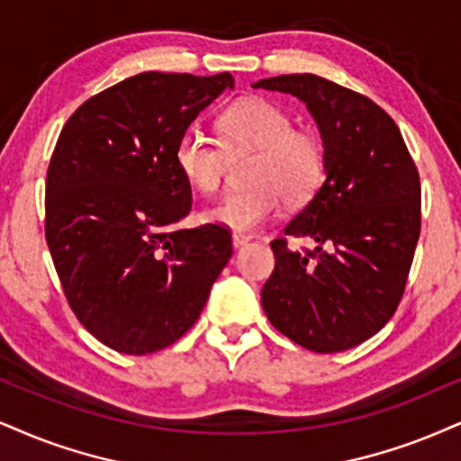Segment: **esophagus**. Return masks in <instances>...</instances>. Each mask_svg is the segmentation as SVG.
<instances>
[{
	"label": "esophagus",
	"mask_w": 461,
	"mask_h": 461,
	"mask_svg": "<svg viewBox=\"0 0 461 461\" xmlns=\"http://www.w3.org/2000/svg\"><path fill=\"white\" fill-rule=\"evenodd\" d=\"M252 240H254V235H246V232H232V246L235 248H243Z\"/></svg>",
	"instance_id": "1"
}]
</instances>
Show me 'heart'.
<instances>
[{
  "instance_id": "heart-1",
  "label": "heart",
  "mask_w": 461,
  "mask_h": 461,
  "mask_svg": "<svg viewBox=\"0 0 461 461\" xmlns=\"http://www.w3.org/2000/svg\"><path fill=\"white\" fill-rule=\"evenodd\" d=\"M293 117L265 98L240 100L220 117L226 149H257L246 190L229 192L207 209L204 218L237 232L257 230L280 212L282 201L303 204L314 196L325 175V149L308 130H294ZM179 175L203 194H212L224 177L220 140L187 128L175 145Z\"/></svg>"
}]
</instances>
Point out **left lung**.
Listing matches in <instances>:
<instances>
[{
  "label": "left lung",
  "instance_id": "8db88e82",
  "mask_svg": "<svg viewBox=\"0 0 461 461\" xmlns=\"http://www.w3.org/2000/svg\"><path fill=\"white\" fill-rule=\"evenodd\" d=\"M254 89L305 102L325 147V181L284 235L260 301L269 322L314 352H342L389 322L421 232V184L400 128L366 95L316 74H282Z\"/></svg>",
  "mask_w": 461,
  "mask_h": 461
}]
</instances>
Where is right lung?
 I'll return each instance as SVG.
<instances>
[{
  "mask_svg": "<svg viewBox=\"0 0 461 461\" xmlns=\"http://www.w3.org/2000/svg\"><path fill=\"white\" fill-rule=\"evenodd\" d=\"M232 85L229 72L136 74L83 102L57 139L47 246L72 312L113 350L147 355L177 342L229 263L224 224L175 226L192 209L175 145Z\"/></svg>",
  "mask_w": 461,
  "mask_h": 461,
  "instance_id": "add662e5",
  "label": "right lung"
}]
</instances>
